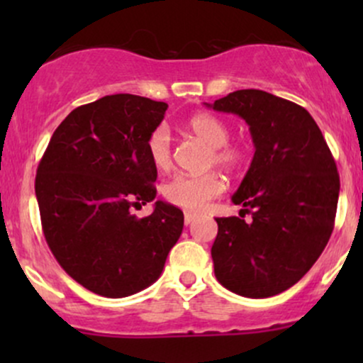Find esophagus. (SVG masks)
Listing matches in <instances>:
<instances>
[{"mask_svg":"<svg viewBox=\"0 0 363 363\" xmlns=\"http://www.w3.org/2000/svg\"><path fill=\"white\" fill-rule=\"evenodd\" d=\"M194 218H196V215H193V213H184V223H186V225L193 223Z\"/></svg>","mask_w":363,"mask_h":363,"instance_id":"obj_1","label":"esophagus"}]
</instances>
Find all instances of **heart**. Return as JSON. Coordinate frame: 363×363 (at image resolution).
I'll return each instance as SVG.
<instances>
[{"label": "heart", "instance_id": "1", "mask_svg": "<svg viewBox=\"0 0 363 363\" xmlns=\"http://www.w3.org/2000/svg\"><path fill=\"white\" fill-rule=\"evenodd\" d=\"M187 133L196 136L199 141L211 148V164L222 169H235L242 162L244 152L237 145L227 143L228 141V126L222 119L213 114L199 112L191 116L186 121ZM147 152L153 167L165 170L172 164V141L170 133L165 126H158L152 131L147 140ZM225 184L218 174H205V176H187L179 174L165 182L162 187L165 199L172 205L184 208L189 211L205 210L208 203L223 193Z\"/></svg>", "mask_w": 363, "mask_h": 363}]
</instances>
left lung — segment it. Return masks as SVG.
I'll return each instance as SVG.
<instances>
[{
  "mask_svg": "<svg viewBox=\"0 0 363 363\" xmlns=\"http://www.w3.org/2000/svg\"><path fill=\"white\" fill-rule=\"evenodd\" d=\"M206 106L242 118L256 148L232 196L252 222L215 218V277L242 297H273L309 272L331 237L340 194L335 158L309 112L268 91L237 90Z\"/></svg>",
  "mask_w": 363,
  "mask_h": 363,
  "instance_id": "8db88e82",
  "label": "left lung"
}]
</instances>
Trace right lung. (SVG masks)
Segmentation results:
<instances>
[{"instance_id":"1","label":"right lung","mask_w":363,"mask_h":363,"mask_svg":"<svg viewBox=\"0 0 363 363\" xmlns=\"http://www.w3.org/2000/svg\"><path fill=\"white\" fill-rule=\"evenodd\" d=\"M167 104L131 94L106 95L69 112L37 167L35 196L54 257L94 294L121 298L158 280L184 227L177 206L153 201L157 169L147 140Z\"/></svg>"}]
</instances>
